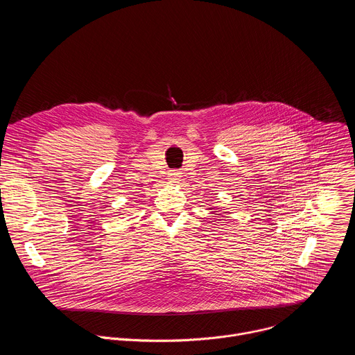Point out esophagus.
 Wrapping results in <instances>:
<instances>
[{
    "mask_svg": "<svg viewBox=\"0 0 355 355\" xmlns=\"http://www.w3.org/2000/svg\"><path fill=\"white\" fill-rule=\"evenodd\" d=\"M180 173H177V171H173L171 174H170V180H171V182H177L178 180H180Z\"/></svg>",
    "mask_w": 355,
    "mask_h": 355,
    "instance_id": "esophagus-1",
    "label": "esophagus"
}]
</instances>
